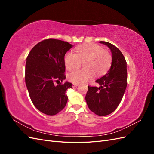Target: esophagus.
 <instances>
[{"label":"esophagus","instance_id":"esophagus-1","mask_svg":"<svg viewBox=\"0 0 154 154\" xmlns=\"http://www.w3.org/2000/svg\"><path fill=\"white\" fill-rule=\"evenodd\" d=\"M78 85H79L78 83H73V84H72V86H73V87H77Z\"/></svg>","mask_w":154,"mask_h":154}]
</instances>
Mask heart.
Instances as JSON below:
<instances>
[{"instance_id":"obj_1","label":"heart","mask_w":154,"mask_h":154,"mask_svg":"<svg viewBox=\"0 0 154 154\" xmlns=\"http://www.w3.org/2000/svg\"><path fill=\"white\" fill-rule=\"evenodd\" d=\"M84 62V68L76 70L68 74V79L74 83L87 82L94 76L105 73L110 67L112 56L108 51L96 44H85L79 46L76 54L67 52L64 57V63L68 71L80 67Z\"/></svg>"}]
</instances>
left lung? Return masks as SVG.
Segmentation results:
<instances>
[{"mask_svg": "<svg viewBox=\"0 0 154 154\" xmlns=\"http://www.w3.org/2000/svg\"><path fill=\"white\" fill-rule=\"evenodd\" d=\"M110 48L112 60L109 71L96 81L100 87L88 86L85 100L89 109L98 116H106L117 109L127 85V62L123 54L115 45L99 42Z\"/></svg>", "mask_w": 154, "mask_h": 154, "instance_id": "8db88e82", "label": "left lung"}]
</instances>
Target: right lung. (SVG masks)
Wrapping results in <instances>:
<instances>
[{
	"instance_id": "1",
	"label": "right lung",
	"mask_w": 154,
	"mask_h": 154,
	"mask_svg": "<svg viewBox=\"0 0 154 154\" xmlns=\"http://www.w3.org/2000/svg\"><path fill=\"white\" fill-rule=\"evenodd\" d=\"M72 47L67 42L45 39L35 45L26 58V85L32 103L45 114H57L67 104L66 91L72 84L62 83L66 77L64 57ZM58 81L61 83L56 86Z\"/></svg>"
}]
</instances>
